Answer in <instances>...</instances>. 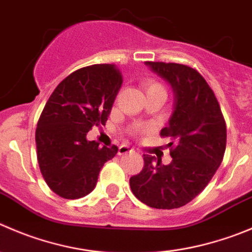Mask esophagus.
I'll return each instance as SVG.
<instances>
[{
    "label": "esophagus",
    "instance_id": "esophagus-1",
    "mask_svg": "<svg viewBox=\"0 0 252 252\" xmlns=\"http://www.w3.org/2000/svg\"><path fill=\"white\" fill-rule=\"evenodd\" d=\"M133 148L130 147L128 145H121L119 147V152H117V155L119 156H122V155H126V153L128 152H132Z\"/></svg>",
    "mask_w": 252,
    "mask_h": 252
}]
</instances>
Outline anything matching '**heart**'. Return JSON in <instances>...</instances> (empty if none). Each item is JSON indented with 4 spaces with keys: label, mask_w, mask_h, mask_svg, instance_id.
<instances>
[{
    "label": "heart",
    "mask_w": 252,
    "mask_h": 252,
    "mask_svg": "<svg viewBox=\"0 0 252 252\" xmlns=\"http://www.w3.org/2000/svg\"><path fill=\"white\" fill-rule=\"evenodd\" d=\"M143 88L146 89V92H155V90L166 92V90H164V86L162 85V84L158 83L157 80H152V79L143 81ZM143 128H146V127L145 126H142V125H136L135 127L132 128V132L137 133V132H140L141 130H143Z\"/></svg>",
    "instance_id": "b5f03b06"
}]
</instances>
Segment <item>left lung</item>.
Masks as SVG:
<instances>
[{"label": "left lung", "mask_w": 252, "mask_h": 252, "mask_svg": "<svg viewBox=\"0 0 252 252\" xmlns=\"http://www.w3.org/2000/svg\"><path fill=\"white\" fill-rule=\"evenodd\" d=\"M171 83L174 112L160 137H168L172 162L167 166L143 155L142 171L130 178L138 200L156 209L181 208L213 178L224 158L226 124L213 89L190 65L146 62Z\"/></svg>", "instance_id": "8db88e82"}]
</instances>
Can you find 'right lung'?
Masks as SVG:
<instances>
[{
	"label": "right lung",
	"instance_id": "add662e5",
	"mask_svg": "<svg viewBox=\"0 0 252 252\" xmlns=\"http://www.w3.org/2000/svg\"><path fill=\"white\" fill-rule=\"evenodd\" d=\"M122 81L115 64H94L73 71L48 99L35 128L37 158L45 183L61 198L88 195L117 153V146L100 147L86 133L106 124Z\"/></svg>",
	"mask_w": 252,
	"mask_h": 252
}]
</instances>
